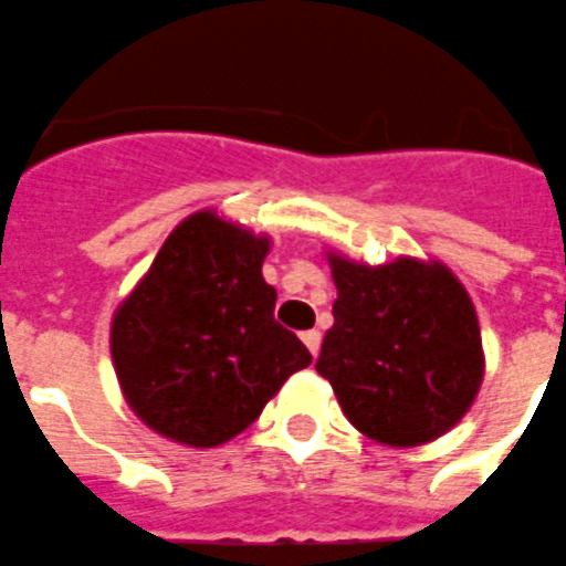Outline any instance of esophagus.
<instances>
[{"label":"esophagus","instance_id":"1","mask_svg":"<svg viewBox=\"0 0 566 566\" xmlns=\"http://www.w3.org/2000/svg\"><path fill=\"white\" fill-rule=\"evenodd\" d=\"M302 344L308 347V353H312V356H317V353H321V332L317 329L302 332Z\"/></svg>","mask_w":566,"mask_h":566}]
</instances>
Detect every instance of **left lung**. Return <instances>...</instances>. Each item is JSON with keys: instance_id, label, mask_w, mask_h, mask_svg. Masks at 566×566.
Here are the masks:
<instances>
[{"instance_id": "8db88e82", "label": "left lung", "mask_w": 566, "mask_h": 566, "mask_svg": "<svg viewBox=\"0 0 566 566\" xmlns=\"http://www.w3.org/2000/svg\"><path fill=\"white\" fill-rule=\"evenodd\" d=\"M338 300L323 338L326 377L350 424L382 446L433 442L469 412L484 379L481 326L439 261L353 264L329 254Z\"/></svg>"}]
</instances>
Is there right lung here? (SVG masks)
<instances>
[{
    "instance_id": "right-lung-1",
    "label": "right lung",
    "mask_w": 566,
    "mask_h": 566,
    "mask_svg": "<svg viewBox=\"0 0 566 566\" xmlns=\"http://www.w3.org/2000/svg\"><path fill=\"white\" fill-rule=\"evenodd\" d=\"M266 237L213 210L184 219L112 317V361L129 409L159 437L222 446L312 365L273 317Z\"/></svg>"
}]
</instances>
